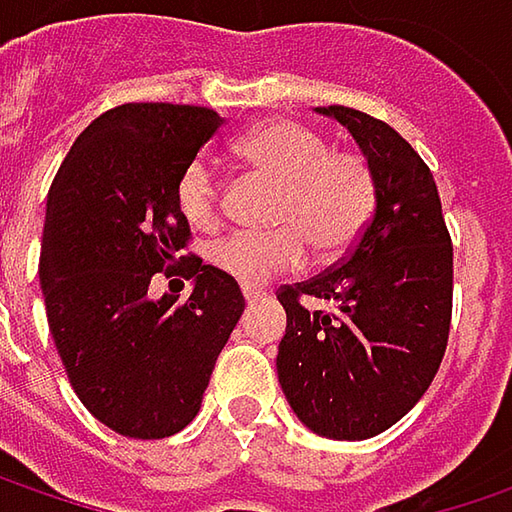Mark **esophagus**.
Returning a JSON list of instances; mask_svg holds the SVG:
<instances>
[{"mask_svg": "<svg viewBox=\"0 0 512 512\" xmlns=\"http://www.w3.org/2000/svg\"><path fill=\"white\" fill-rule=\"evenodd\" d=\"M242 296H245L247 305H253V302L262 299V290H256V287H242Z\"/></svg>", "mask_w": 512, "mask_h": 512, "instance_id": "1", "label": "esophagus"}]
</instances>
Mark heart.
Here are the masks:
<instances>
[{
    "label": "heart",
    "instance_id": "heart-1",
    "mask_svg": "<svg viewBox=\"0 0 512 512\" xmlns=\"http://www.w3.org/2000/svg\"><path fill=\"white\" fill-rule=\"evenodd\" d=\"M236 159L253 173L279 182L270 233H230L210 245L207 259L219 273L253 287L296 267L305 256L333 262L370 225L379 182L370 162L353 150H333L319 130L290 119H267L233 142ZM219 179L207 159L187 162L173 185V202L187 225L207 230L219 219Z\"/></svg>",
    "mask_w": 512,
    "mask_h": 512
}]
</instances>
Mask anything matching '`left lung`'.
Listing matches in <instances>:
<instances>
[{
	"mask_svg": "<svg viewBox=\"0 0 512 512\" xmlns=\"http://www.w3.org/2000/svg\"><path fill=\"white\" fill-rule=\"evenodd\" d=\"M350 130L376 173L370 225L336 267L285 285L276 370L299 422L339 442H362L402 419L442 364L453 313V245L439 190L422 156L382 119L316 108ZM325 301L330 311L301 305Z\"/></svg>",
	"mask_w": 512,
	"mask_h": 512,
	"instance_id": "obj_1",
	"label": "left lung"
}]
</instances>
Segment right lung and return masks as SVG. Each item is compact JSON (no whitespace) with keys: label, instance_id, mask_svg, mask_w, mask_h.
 Here are the masks:
<instances>
[{"label":"right lung","instance_id":"1","mask_svg":"<svg viewBox=\"0 0 512 512\" xmlns=\"http://www.w3.org/2000/svg\"><path fill=\"white\" fill-rule=\"evenodd\" d=\"M222 122L193 105H119L79 133L50 185L39 259L50 336L79 402L128 439L196 419L245 310L230 276L182 256L190 227L173 202L176 176ZM162 269L194 282L185 303L149 299Z\"/></svg>","mask_w":512,"mask_h":512}]
</instances>
